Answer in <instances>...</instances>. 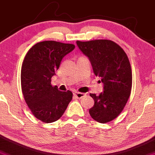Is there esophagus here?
I'll use <instances>...</instances> for the list:
<instances>
[{
  "instance_id": "obj_1",
  "label": "esophagus",
  "mask_w": 155,
  "mask_h": 155,
  "mask_svg": "<svg viewBox=\"0 0 155 155\" xmlns=\"http://www.w3.org/2000/svg\"><path fill=\"white\" fill-rule=\"evenodd\" d=\"M85 94H83V93H80V92H75L73 93V96H74L75 98L76 99H82L84 97Z\"/></svg>"
}]
</instances>
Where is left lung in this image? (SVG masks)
Segmentation results:
<instances>
[{"label": "left lung", "mask_w": 155, "mask_h": 155, "mask_svg": "<svg viewBox=\"0 0 155 155\" xmlns=\"http://www.w3.org/2000/svg\"><path fill=\"white\" fill-rule=\"evenodd\" d=\"M81 51L88 57L96 76L103 83V91L91 94L94 105L89 110L97 122L106 123L119 116L131 94L132 73L126 53L110 40L99 39L76 41Z\"/></svg>", "instance_id": "left-lung-1"}]
</instances>
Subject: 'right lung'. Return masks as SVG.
Listing matches in <instances>:
<instances>
[{
    "label": "right lung",
    "mask_w": 155,
    "mask_h": 155,
    "mask_svg": "<svg viewBox=\"0 0 155 155\" xmlns=\"http://www.w3.org/2000/svg\"><path fill=\"white\" fill-rule=\"evenodd\" d=\"M74 48L72 44L55 41L38 42L23 61L21 83L24 99L32 114L45 123L58 120L72 100L73 93L58 91L51 84V78L64 56Z\"/></svg>",
    "instance_id": "obj_1"
}]
</instances>
